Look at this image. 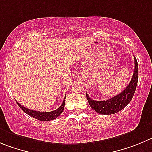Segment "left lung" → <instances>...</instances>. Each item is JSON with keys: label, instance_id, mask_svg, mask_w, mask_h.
Listing matches in <instances>:
<instances>
[{"label": "left lung", "instance_id": "8db88e82", "mask_svg": "<svg viewBox=\"0 0 152 152\" xmlns=\"http://www.w3.org/2000/svg\"><path fill=\"white\" fill-rule=\"evenodd\" d=\"M135 61V69L132 79L129 82L126 88L120 92L119 95L113 97L106 101H94L91 99L88 94H86V98L89 103L90 107L97 113L101 114H113L120 111L130 102L134 93L136 91V86L138 83V63L136 58L134 57Z\"/></svg>", "mask_w": 152, "mask_h": 152}]
</instances>
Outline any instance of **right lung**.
Masks as SVG:
<instances>
[{"label": "right lung", "mask_w": 152, "mask_h": 152, "mask_svg": "<svg viewBox=\"0 0 152 152\" xmlns=\"http://www.w3.org/2000/svg\"><path fill=\"white\" fill-rule=\"evenodd\" d=\"M65 98H64V102L62 103V104L61 105L59 108H57V110H54V111L50 112H40V111H36V110H30V109L26 108L25 107L22 106L20 104H19L17 102V104L20 106V108L25 112L26 113H27L28 115L31 116V117H34V118L37 119L39 120H42V121H50V120H54V119L57 118V117H59L62 113L63 110L64 109V105H65Z\"/></svg>", "instance_id": "obj_1"}]
</instances>
